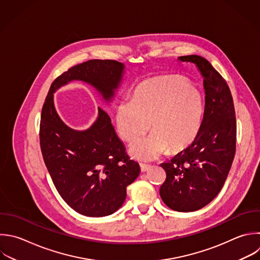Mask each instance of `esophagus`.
<instances>
[{
	"label": "esophagus",
	"mask_w": 260,
	"mask_h": 260,
	"mask_svg": "<svg viewBox=\"0 0 260 260\" xmlns=\"http://www.w3.org/2000/svg\"><path fill=\"white\" fill-rule=\"evenodd\" d=\"M150 169V166L149 165H145V164H140V170L141 172H147L148 170Z\"/></svg>",
	"instance_id": "1"
}]
</instances>
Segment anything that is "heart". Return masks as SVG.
<instances>
[{"instance_id": "obj_1", "label": "heart", "mask_w": 260, "mask_h": 260, "mask_svg": "<svg viewBox=\"0 0 260 260\" xmlns=\"http://www.w3.org/2000/svg\"><path fill=\"white\" fill-rule=\"evenodd\" d=\"M204 116V103L198 90L179 75L156 76L141 82L132 101L121 103L116 110L120 137L132 143L150 128L147 137L130 147L139 160H151L168 149L178 153L198 137Z\"/></svg>"}]
</instances>
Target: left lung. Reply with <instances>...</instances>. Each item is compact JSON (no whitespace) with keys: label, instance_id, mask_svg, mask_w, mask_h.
I'll return each mask as SVG.
<instances>
[{"label":"left lung","instance_id":"8db88e82","mask_svg":"<svg viewBox=\"0 0 260 260\" xmlns=\"http://www.w3.org/2000/svg\"><path fill=\"white\" fill-rule=\"evenodd\" d=\"M197 66L203 77L205 108L197 139L160 166L167 179L160 186L162 201L173 210L195 211L208 204L221 190L236 151V117L225 80L204 58L182 56Z\"/></svg>","mask_w":260,"mask_h":260}]
</instances>
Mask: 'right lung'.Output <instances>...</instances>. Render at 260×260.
<instances>
[{"mask_svg":"<svg viewBox=\"0 0 260 260\" xmlns=\"http://www.w3.org/2000/svg\"><path fill=\"white\" fill-rule=\"evenodd\" d=\"M124 71L125 66L114 60H89L73 66L55 79L43 107L40 141L45 164L61 197L86 216H106L118 210L140 167L126 153L103 109L99 108L98 118L88 129L74 130L59 117L54 93L69 82L80 80L109 103Z\"/></svg>","mask_w":260,"mask_h":260,"instance_id":"add662e5","label":"right lung"}]
</instances>
